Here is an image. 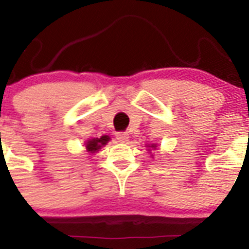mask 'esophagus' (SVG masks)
Returning <instances> with one entry per match:
<instances>
[{
	"label": "esophagus",
	"instance_id": "obj_1",
	"mask_svg": "<svg viewBox=\"0 0 249 249\" xmlns=\"http://www.w3.org/2000/svg\"><path fill=\"white\" fill-rule=\"evenodd\" d=\"M116 140L119 141V142H126L127 139H129V134L124 133V131H120V133H116Z\"/></svg>",
	"mask_w": 249,
	"mask_h": 249
}]
</instances>
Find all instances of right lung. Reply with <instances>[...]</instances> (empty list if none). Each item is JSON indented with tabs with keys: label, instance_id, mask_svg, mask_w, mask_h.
Masks as SVG:
<instances>
[{
	"label": "right lung",
	"instance_id": "obj_1",
	"mask_svg": "<svg viewBox=\"0 0 249 249\" xmlns=\"http://www.w3.org/2000/svg\"><path fill=\"white\" fill-rule=\"evenodd\" d=\"M109 141V136L104 135L99 139H91V140L88 141V144H87V151L90 152H95L97 150H99L100 147L107 145V142Z\"/></svg>",
	"mask_w": 249,
	"mask_h": 249
}]
</instances>
